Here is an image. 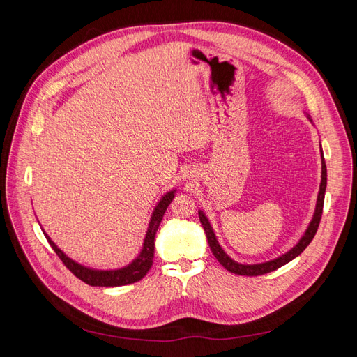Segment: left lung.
I'll return each instance as SVG.
<instances>
[{"mask_svg": "<svg viewBox=\"0 0 357 357\" xmlns=\"http://www.w3.org/2000/svg\"><path fill=\"white\" fill-rule=\"evenodd\" d=\"M308 121L312 123L311 117L307 114ZM321 149V146H320ZM326 185H328V172H326V164H325V158H323V152H321V181H320V189H319V195H317V202H316V208H314V214H312V219L308 223L307 229L304 232V235L301 236L299 241L290 248L289 252H286L284 255L278 256L275 259H271V261H266L262 264H240L234 261V259L226 253L222 245L219 244L218 238H215V234L213 231V226L208 220L207 215L202 210H198L199 214V220L202 228L205 231V235H207V240L210 244V248L213 255L215 256V259L220 262V265H223L228 271L238 274V275H262L266 273H271L278 269L280 266H283L286 264H289L290 261H294L295 257H298L302 252L305 250L307 245L311 243V240L314 238V235L317 232L319 223L321 219V211H323V202H325V192H326Z\"/></svg>", "mask_w": 357, "mask_h": 357, "instance_id": "8db88e82", "label": "left lung"}]
</instances>
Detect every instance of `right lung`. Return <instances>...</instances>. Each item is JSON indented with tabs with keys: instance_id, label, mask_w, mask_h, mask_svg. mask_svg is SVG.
<instances>
[{
	"instance_id": "1",
	"label": "right lung",
	"mask_w": 357,
	"mask_h": 357,
	"mask_svg": "<svg viewBox=\"0 0 357 357\" xmlns=\"http://www.w3.org/2000/svg\"><path fill=\"white\" fill-rule=\"evenodd\" d=\"M174 197H176V189H171L159 199L152 213V218H150L142 252L138 253V256L131 264L117 269H95L73 261L71 257H68L55 243L52 241V238L43 229L41 231L45 234L53 250H55V253L61 257V261L66 264V266L75 277L80 278L86 284L100 286V287H117V286L132 284L135 282H139V280L149 273V269L152 268L153 256H155V236H156L159 225L162 222V218H164L168 205L171 204L172 199H174Z\"/></svg>"
}]
</instances>
